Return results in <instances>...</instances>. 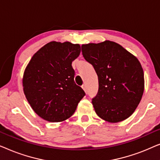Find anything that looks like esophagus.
Returning a JSON list of instances; mask_svg holds the SVG:
<instances>
[{"mask_svg":"<svg viewBox=\"0 0 160 160\" xmlns=\"http://www.w3.org/2000/svg\"><path fill=\"white\" fill-rule=\"evenodd\" d=\"M82 89H84V90L85 92H87V86H86V85H85V84H83L82 86Z\"/></svg>","mask_w":160,"mask_h":160,"instance_id":"obj_1","label":"esophagus"}]
</instances>
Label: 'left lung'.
I'll return each mask as SVG.
<instances>
[{"label": "left lung", "instance_id": "1", "mask_svg": "<svg viewBox=\"0 0 160 160\" xmlns=\"http://www.w3.org/2000/svg\"><path fill=\"white\" fill-rule=\"evenodd\" d=\"M83 56L94 67L99 83L92 99L96 113L117 123L132 114L144 91V74L136 57L111 41L82 44Z\"/></svg>", "mask_w": 160, "mask_h": 160}]
</instances>
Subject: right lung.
<instances>
[{
    "label": "right lung",
    "mask_w": 160,
    "mask_h": 160,
    "mask_svg": "<svg viewBox=\"0 0 160 160\" xmlns=\"http://www.w3.org/2000/svg\"><path fill=\"white\" fill-rule=\"evenodd\" d=\"M80 52L78 43L51 41L33 54L26 67L24 94L35 113L46 121L68 119L85 95L74 82L72 67Z\"/></svg>",
    "instance_id": "1"
}]
</instances>
